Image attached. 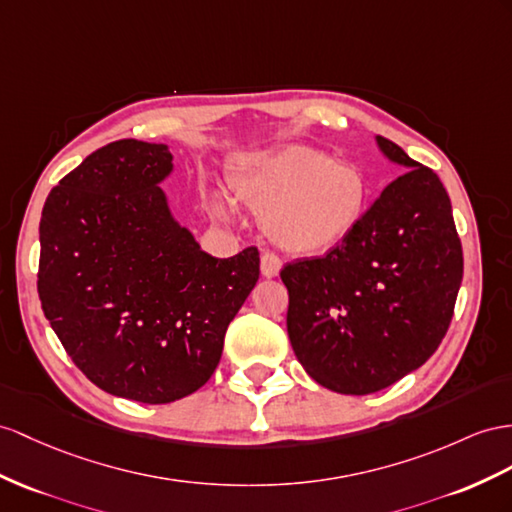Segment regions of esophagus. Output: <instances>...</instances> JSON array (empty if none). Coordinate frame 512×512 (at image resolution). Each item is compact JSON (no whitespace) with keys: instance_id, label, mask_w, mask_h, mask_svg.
I'll use <instances>...</instances> for the list:
<instances>
[{"instance_id":"esophagus-1","label":"esophagus","mask_w":512,"mask_h":512,"mask_svg":"<svg viewBox=\"0 0 512 512\" xmlns=\"http://www.w3.org/2000/svg\"><path fill=\"white\" fill-rule=\"evenodd\" d=\"M279 272H281V257L279 255H274L270 251L261 255V274H264L266 279L277 277Z\"/></svg>"}]
</instances>
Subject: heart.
<instances>
[{
	"mask_svg": "<svg viewBox=\"0 0 512 512\" xmlns=\"http://www.w3.org/2000/svg\"><path fill=\"white\" fill-rule=\"evenodd\" d=\"M231 192L259 214L274 244L296 255H318L359 227L370 183L357 166L294 144L253 157L231 179ZM214 212L227 216L220 201Z\"/></svg>",
	"mask_w": 512,
	"mask_h": 512,
	"instance_id": "b5f03b06",
	"label": "heart"
}]
</instances>
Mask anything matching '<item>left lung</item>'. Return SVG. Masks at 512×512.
<instances>
[{
	"instance_id": "obj_1",
	"label": "left lung",
	"mask_w": 512,
	"mask_h": 512,
	"mask_svg": "<svg viewBox=\"0 0 512 512\" xmlns=\"http://www.w3.org/2000/svg\"><path fill=\"white\" fill-rule=\"evenodd\" d=\"M406 168L322 257L281 270L296 359L322 387L365 396L424 365L448 333L463 281L450 196L428 166L378 136Z\"/></svg>"
}]
</instances>
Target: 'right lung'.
<instances>
[{
	"label": "right lung",
	"mask_w": 512,
	"mask_h": 512,
	"mask_svg": "<svg viewBox=\"0 0 512 512\" xmlns=\"http://www.w3.org/2000/svg\"><path fill=\"white\" fill-rule=\"evenodd\" d=\"M170 170L166 144L110 142L49 192L38 229L51 329L90 383L144 404L209 381L259 279L255 246L218 259L177 225L157 186Z\"/></svg>",
	"instance_id": "right-lung-1"
}]
</instances>
